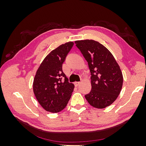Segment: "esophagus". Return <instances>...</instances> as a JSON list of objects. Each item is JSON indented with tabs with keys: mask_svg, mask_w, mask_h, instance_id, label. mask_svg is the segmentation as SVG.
Here are the masks:
<instances>
[{
	"mask_svg": "<svg viewBox=\"0 0 146 146\" xmlns=\"http://www.w3.org/2000/svg\"><path fill=\"white\" fill-rule=\"evenodd\" d=\"M80 83V82H74V85H75V86H78Z\"/></svg>",
	"mask_w": 146,
	"mask_h": 146,
	"instance_id": "1",
	"label": "esophagus"
}]
</instances>
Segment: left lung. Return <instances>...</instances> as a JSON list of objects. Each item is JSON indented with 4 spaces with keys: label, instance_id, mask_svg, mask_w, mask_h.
<instances>
[{
    "label": "left lung",
    "instance_id": "1",
    "mask_svg": "<svg viewBox=\"0 0 146 146\" xmlns=\"http://www.w3.org/2000/svg\"><path fill=\"white\" fill-rule=\"evenodd\" d=\"M76 46L87 61L91 74V90L85 96L91 106L104 108L120 94L122 74L114 56L107 48L94 40L76 41Z\"/></svg>",
    "mask_w": 146,
    "mask_h": 146
}]
</instances>
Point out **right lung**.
Wrapping results in <instances>:
<instances>
[{"instance_id":"right-lung-1","label":"right lung","mask_w":146,"mask_h":146,"mask_svg":"<svg viewBox=\"0 0 146 146\" xmlns=\"http://www.w3.org/2000/svg\"><path fill=\"white\" fill-rule=\"evenodd\" d=\"M73 46V42H66L51 51L42 61L35 77L34 94L47 111H61L71 97L74 85L69 82L62 65Z\"/></svg>"}]
</instances>
